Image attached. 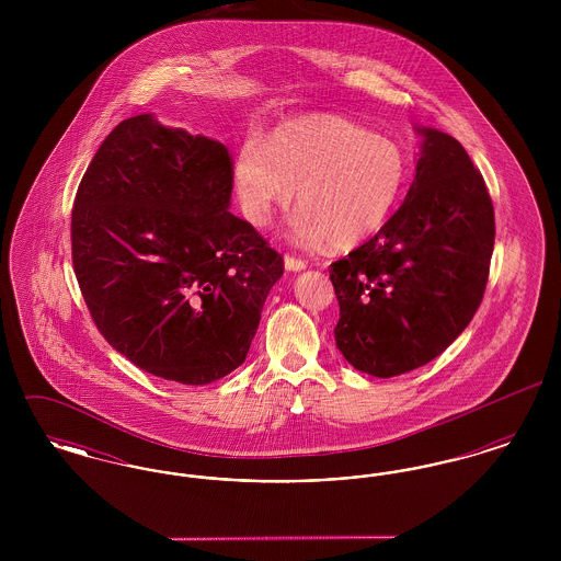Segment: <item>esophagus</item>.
<instances>
[{
  "label": "esophagus",
  "instance_id": "obj_1",
  "mask_svg": "<svg viewBox=\"0 0 561 561\" xmlns=\"http://www.w3.org/2000/svg\"><path fill=\"white\" fill-rule=\"evenodd\" d=\"M284 265H286L288 271H302V268L307 267V261L296 259L293 254H286V256H284Z\"/></svg>",
  "mask_w": 561,
  "mask_h": 561
}]
</instances>
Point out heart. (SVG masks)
Here are the masks:
<instances>
[{"label": "heart", "instance_id": "1", "mask_svg": "<svg viewBox=\"0 0 561 561\" xmlns=\"http://www.w3.org/2000/svg\"><path fill=\"white\" fill-rule=\"evenodd\" d=\"M233 181L241 210L256 227L288 208L298 187L294 240L345 250L378 231L393 210L405 183V158L387 136L345 117L318 115L284 126L267 142L245 140L233 161Z\"/></svg>", "mask_w": 561, "mask_h": 561}]
</instances>
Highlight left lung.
Instances as JSON below:
<instances>
[{"label":"left lung","mask_w":561,"mask_h":561,"mask_svg":"<svg viewBox=\"0 0 561 561\" xmlns=\"http://www.w3.org/2000/svg\"><path fill=\"white\" fill-rule=\"evenodd\" d=\"M423 153L400 210L373 240L330 265L336 347L359 373H410L473 320L494 250V206L450 134L423 128Z\"/></svg>","instance_id":"1"}]
</instances>
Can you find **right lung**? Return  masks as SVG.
Segmentation results:
<instances>
[{"instance_id":"1","label":"right lung","mask_w":561,"mask_h":561,"mask_svg":"<svg viewBox=\"0 0 561 561\" xmlns=\"http://www.w3.org/2000/svg\"><path fill=\"white\" fill-rule=\"evenodd\" d=\"M222 142L119 122L71 213V259L90 318L145 373L208 385L243 364L284 259L229 213Z\"/></svg>"}]
</instances>
